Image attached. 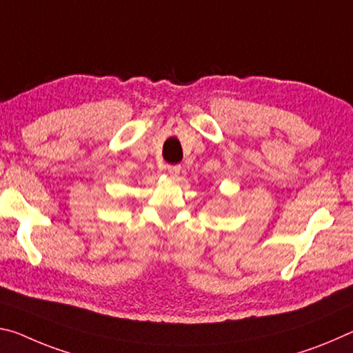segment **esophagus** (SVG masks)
<instances>
[{"mask_svg": "<svg viewBox=\"0 0 353 353\" xmlns=\"http://www.w3.org/2000/svg\"><path fill=\"white\" fill-rule=\"evenodd\" d=\"M166 171L171 177H177L179 174H181V165H168Z\"/></svg>", "mask_w": 353, "mask_h": 353, "instance_id": "esophagus-1", "label": "esophagus"}]
</instances>
